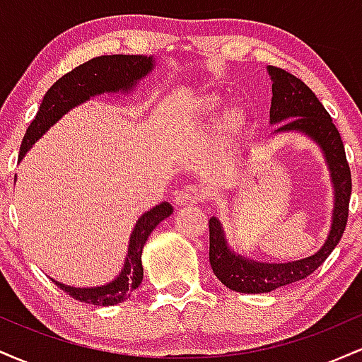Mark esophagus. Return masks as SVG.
Wrapping results in <instances>:
<instances>
[{
  "label": "esophagus",
  "mask_w": 362,
  "mask_h": 362,
  "mask_svg": "<svg viewBox=\"0 0 362 362\" xmlns=\"http://www.w3.org/2000/svg\"><path fill=\"white\" fill-rule=\"evenodd\" d=\"M204 199L202 190L195 185H185L175 194V202L178 206H195Z\"/></svg>",
  "instance_id": "1"
}]
</instances>
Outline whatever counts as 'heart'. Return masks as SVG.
Segmentation results:
<instances>
[{"instance_id": "1", "label": "heart", "mask_w": 362, "mask_h": 362, "mask_svg": "<svg viewBox=\"0 0 362 362\" xmlns=\"http://www.w3.org/2000/svg\"><path fill=\"white\" fill-rule=\"evenodd\" d=\"M219 107H221V100H219L218 97H214V95L206 97L201 103L202 119L207 120V122H214L216 117H218ZM247 124H248L247 112H245L243 109H230L221 119L223 136L226 139L238 138V136L245 131Z\"/></svg>"}]
</instances>
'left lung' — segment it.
<instances>
[{
	"mask_svg": "<svg viewBox=\"0 0 362 362\" xmlns=\"http://www.w3.org/2000/svg\"><path fill=\"white\" fill-rule=\"evenodd\" d=\"M272 80L271 124L289 118L276 132L301 131L317 141L330 168L335 189V207L332 218V230L325 245L318 253L308 259L288 262V264H260L236 255L228 248L221 223L216 218L209 219V262L213 272L226 288L236 293H271L281 286L291 284L308 277L325 262L332 250L337 247L346 230L351 201L352 178L349 168L346 149L339 129L332 122L330 114L318 100L317 95L300 78L284 69L269 66Z\"/></svg>",
	"mask_w": 362,
	"mask_h": 362,
	"instance_id": "left-lung-1",
	"label": "left lung"
}]
</instances>
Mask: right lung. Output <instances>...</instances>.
Returning <instances> with one entry per match:
<instances>
[{"label": "right lung", "mask_w": 362, "mask_h": 362, "mask_svg": "<svg viewBox=\"0 0 362 362\" xmlns=\"http://www.w3.org/2000/svg\"><path fill=\"white\" fill-rule=\"evenodd\" d=\"M153 69V57L146 56H126V54H114V56H100L83 62L76 66L73 71L66 73L59 78L51 88L47 90L40 103L39 112L25 132L22 146H20L18 160H22L25 153L32 148L40 136L49 127L61 119L73 107L80 105L81 102L88 100L93 95L105 93V91H127L132 88L134 83ZM173 213V207L168 202H161L160 206L153 207L151 211L144 213L136 223L131 240H129L126 264L122 272L110 284L100 288H71L61 282L54 281L57 288H61L73 300L88 303L97 306H112L117 303L126 301L131 293L143 281V265H141V253L146 243L148 236Z\"/></svg>", "instance_id": "add662e5"}]
</instances>
